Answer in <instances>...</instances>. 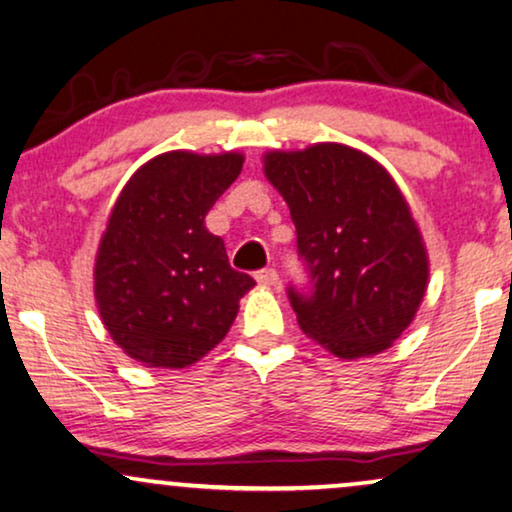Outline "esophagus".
<instances>
[{"instance_id":"esophagus-1","label":"esophagus","mask_w":512,"mask_h":512,"mask_svg":"<svg viewBox=\"0 0 512 512\" xmlns=\"http://www.w3.org/2000/svg\"><path fill=\"white\" fill-rule=\"evenodd\" d=\"M258 285H266V287H277L280 285V275H277L275 268H263L256 273Z\"/></svg>"}]
</instances>
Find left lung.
Listing matches in <instances>:
<instances>
[{
  "instance_id": "1",
  "label": "left lung",
  "mask_w": 512,
  "mask_h": 512,
  "mask_svg": "<svg viewBox=\"0 0 512 512\" xmlns=\"http://www.w3.org/2000/svg\"><path fill=\"white\" fill-rule=\"evenodd\" d=\"M266 175L296 227L306 285L287 287L299 327L339 358L389 349L427 287L420 230L380 163L344 144L273 151Z\"/></svg>"
}]
</instances>
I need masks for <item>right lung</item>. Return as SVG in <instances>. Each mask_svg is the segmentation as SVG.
I'll use <instances>...</instances> for the list:
<instances>
[{
  "label": "right lung",
  "mask_w": 512,
  "mask_h": 512,
  "mask_svg": "<svg viewBox=\"0 0 512 512\" xmlns=\"http://www.w3.org/2000/svg\"><path fill=\"white\" fill-rule=\"evenodd\" d=\"M242 154L168 151L132 175L94 263V296L111 339L147 368H185L216 346L254 277L230 266L204 218Z\"/></svg>",
  "instance_id": "right-lung-1"
}]
</instances>
